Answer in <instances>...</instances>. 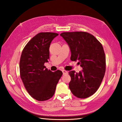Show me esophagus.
Segmentation results:
<instances>
[{
    "label": "esophagus",
    "instance_id": "obj_1",
    "mask_svg": "<svg viewBox=\"0 0 122 122\" xmlns=\"http://www.w3.org/2000/svg\"><path fill=\"white\" fill-rule=\"evenodd\" d=\"M62 73H63V75H65V74H67L68 73V72L66 71H65V70H62Z\"/></svg>",
    "mask_w": 122,
    "mask_h": 122
}]
</instances>
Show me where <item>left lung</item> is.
Returning <instances> with one entry per match:
<instances>
[{
  "label": "left lung",
  "mask_w": 122,
  "mask_h": 122,
  "mask_svg": "<svg viewBox=\"0 0 122 122\" xmlns=\"http://www.w3.org/2000/svg\"><path fill=\"white\" fill-rule=\"evenodd\" d=\"M60 36L71 49V60H78L83 69L79 73L69 71L70 90L78 98L89 97L100 87L106 72L102 45L94 36L86 32H63Z\"/></svg>",
  "instance_id": "8db88e82"
}]
</instances>
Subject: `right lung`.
<instances>
[{
    "mask_svg": "<svg viewBox=\"0 0 122 122\" xmlns=\"http://www.w3.org/2000/svg\"><path fill=\"white\" fill-rule=\"evenodd\" d=\"M58 34L41 32L27 44L20 57V75L28 94L39 101L52 97L62 72H52L46 68L45 62L49 58V47Z\"/></svg>",
    "mask_w": 122,
    "mask_h": 122,
    "instance_id": "add662e5",
    "label": "right lung"
}]
</instances>
